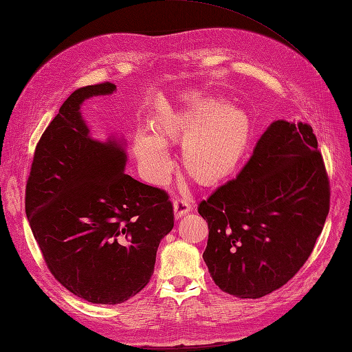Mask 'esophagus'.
<instances>
[{
	"label": "esophagus",
	"instance_id": "obj_1",
	"mask_svg": "<svg viewBox=\"0 0 352 352\" xmlns=\"http://www.w3.org/2000/svg\"><path fill=\"white\" fill-rule=\"evenodd\" d=\"M190 210H192V207H190L185 199H176L173 202V211H175V217L176 219L184 217L185 214H188Z\"/></svg>",
	"mask_w": 352,
	"mask_h": 352
}]
</instances>
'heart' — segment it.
<instances>
[{
  "label": "heart",
  "instance_id": "obj_1",
  "mask_svg": "<svg viewBox=\"0 0 352 352\" xmlns=\"http://www.w3.org/2000/svg\"><path fill=\"white\" fill-rule=\"evenodd\" d=\"M252 133L248 113L238 105L208 98L177 110H168L154 124V133L140 129L133 151L148 182L162 186L175 168L167 145L185 142V168L202 184L228 177L247 151Z\"/></svg>",
  "mask_w": 352,
  "mask_h": 352
}]
</instances>
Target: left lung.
Returning <instances> with one entry per match:
<instances>
[{"label":"left lung","instance_id":"8db88e82","mask_svg":"<svg viewBox=\"0 0 352 352\" xmlns=\"http://www.w3.org/2000/svg\"><path fill=\"white\" fill-rule=\"evenodd\" d=\"M330 206V186L310 124L276 120L236 176L199 202L208 223L202 254L212 280L238 298H261L310 257Z\"/></svg>","mask_w":352,"mask_h":352}]
</instances>
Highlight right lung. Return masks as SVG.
<instances>
[{
  "instance_id": "obj_1",
  "label": "right lung",
  "mask_w": 352,
  "mask_h": 352,
  "mask_svg": "<svg viewBox=\"0 0 352 352\" xmlns=\"http://www.w3.org/2000/svg\"><path fill=\"white\" fill-rule=\"evenodd\" d=\"M105 82L74 91L42 133L26 185V216L52 276L92 304H122L154 273L157 248L173 229L164 190L124 173V144L92 140L85 100L110 95Z\"/></svg>"
}]
</instances>
